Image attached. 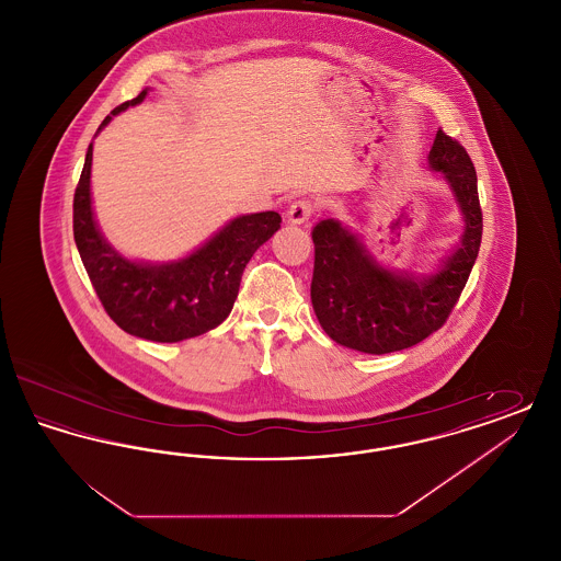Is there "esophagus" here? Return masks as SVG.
Masks as SVG:
<instances>
[{"instance_id": "esophagus-1", "label": "esophagus", "mask_w": 561, "mask_h": 561, "mask_svg": "<svg viewBox=\"0 0 561 561\" xmlns=\"http://www.w3.org/2000/svg\"><path fill=\"white\" fill-rule=\"evenodd\" d=\"M311 213H313L311 204H309L307 199H298V202H294L293 206L288 208L286 218H288L290 225H305V222L311 218Z\"/></svg>"}]
</instances>
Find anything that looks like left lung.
Returning <instances> with one entry per match:
<instances>
[{
    "mask_svg": "<svg viewBox=\"0 0 561 561\" xmlns=\"http://www.w3.org/2000/svg\"><path fill=\"white\" fill-rule=\"evenodd\" d=\"M428 168L453 191L465 222L460 241L431 273L380 265L341 220L325 218L316 225L311 302L334 343L385 355L419 345L448 320L480 252L478 174L465 147L444 130L435 134Z\"/></svg>",
    "mask_w": 561,
    "mask_h": 561,
    "instance_id": "obj_1",
    "label": "left lung"
}]
</instances>
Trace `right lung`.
Returning <instances> with one entry per match:
<instances>
[{
    "instance_id": "obj_1",
    "label": "right lung",
    "mask_w": 561,
    "mask_h": 561,
    "mask_svg": "<svg viewBox=\"0 0 561 561\" xmlns=\"http://www.w3.org/2000/svg\"><path fill=\"white\" fill-rule=\"evenodd\" d=\"M145 96L147 90L113 108L99 133L113 115L142 103ZM90 170L92 142L85 151L73 197V236L81 263L108 318L124 332L153 343L193 339L227 320L240 293L243 268L252 254L279 229L282 216L273 210L238 216L179 261H130L105 240L96 225Z\"/></svg>"
}]
</instances>
